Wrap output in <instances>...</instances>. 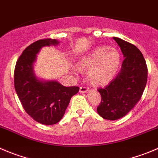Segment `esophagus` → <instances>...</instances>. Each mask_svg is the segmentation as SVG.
I'll use <instances>...</instances> for the list:
<instances>
[{
	"label": "esophagus",
	"mask_w": 158,
	"mask_h": 158,
	"mask_svg": "<svg viewBox=\"0 0 158 158\" xmlns=\"http://www.w3.org/2000/svg\"><path fill=\"white\" fill-rule=\"evenodd\" d=\"M88 90H89V88H88L87 86H82L79 88V91H80L81 93H86Z\"/></svg>",
	"instance_id": "esophagus-1"
}]
</instances>
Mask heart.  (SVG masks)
<instances>
[{"label":"heart","instance_id":"b5f03b06","mask_svg":"<svg viewBox=\"0 0 158 158\" xmlns=\"http://www.w3.org/2000/svg\"><path fill=\"white\" fill-rule=\"evenodd\" d=\"M121 61L122 56L117 49L101 46L81 57L78 65L82 70L90 69L89 78L93 82L104 85L116 76Z\"/></svg>","mask_w":158,"mask_h":158}]
</instances>
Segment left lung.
<instances>
[{
	"label": "left lung",
	"instance_id": "1",
	"mask_svg": "<svg viewBox=\"0 0 158 158\" xmlns=\"http://www.w3.org/2000/svg\"><path fill=\"white\" fill-rule=\"evenodd\" d=\"M113 39L125 58L115 79L104 88L97 89L101 96L97 113L107 120H117L126 115L140 100L147 81V66L141 51L127 41Z\"/></svg>",
	"mask_w": 158,
	"mask_h": 158
}]
</instances>
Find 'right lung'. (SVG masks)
I'll return each mask as SVG.
<instances>
[{
	"mask_svg": "<svg viewBox=\"0 0 158 158\" xmlns=\"http://www.w3.org/2000/svg\"><path fill=\"white\" fill-rule=\"evenodd\" d=\"M59 43L51 38L32 43L23 51L15 68V89L23 108L35 121L47 126L62 118L72 97L79 90L78 86L66 87L57 81H41L35 75L33 63L40 50Z\"/></svg>",
	"mask_w": 158,
	"mask_h": 158,
	"instance_id": "obj_1",
	"label": "right lung"
}]
</instances>
